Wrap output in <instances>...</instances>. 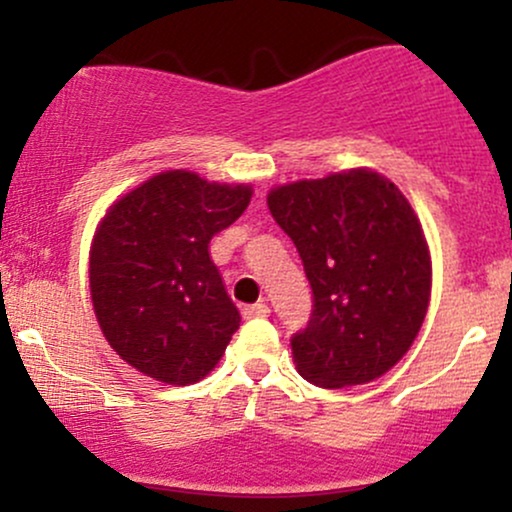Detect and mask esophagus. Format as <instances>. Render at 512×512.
<instances>
[{"instance_id":"obj_1","label":"esophagus","mask_w":512,"mask_h":512,"mask_svg":"<svg viewBox=\"0 0 512 512\" xmlns=\"http://www.w3.org/2000/svg\"><path fill=\"white\" fill-rule=\"evenodd\" d=\"M269 315V305L267 303H252L243 308V317L250 320V317H267Z\"/></svg>"}]
</instances>
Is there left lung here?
Segmentation results:
<instances>
[{"label": "left lung", "mask_w": 512, "mask_h": 512, "mask_svg": "<svg viewBox=\"0 0 512 512\" xmlns=\"http://www.w3.org/2000/svg\"><path fill=\"white\" fill-rule=\"evenodd\" d=\"M267 204L313 289V317L291 339L298 373L327 390L385 375L431 301V252L409 199L385 175L351 168L272 187Z\"/></svg>", "instance_id": "8db88e82"}]
</instances>
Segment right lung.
Instances as JSON below:
<instances>
[{
  "label": "right lung",
  "mask_w": 512,
  "mask_h": 512,
  "mask_svg": "<svg viewBox=\"0 0 512 512\" xmlns=\"http://www.w3.org/2000/svg\"><path fill=\"white\" fill-rule=\"evenodd\" d=\"M250 199V185L163 170L110 204L91 243L88 286L122 361L166 385H195L216 368L240 313L209 243Z\"/></svg>",
  "instance_id": "1"
}]
</instances>
